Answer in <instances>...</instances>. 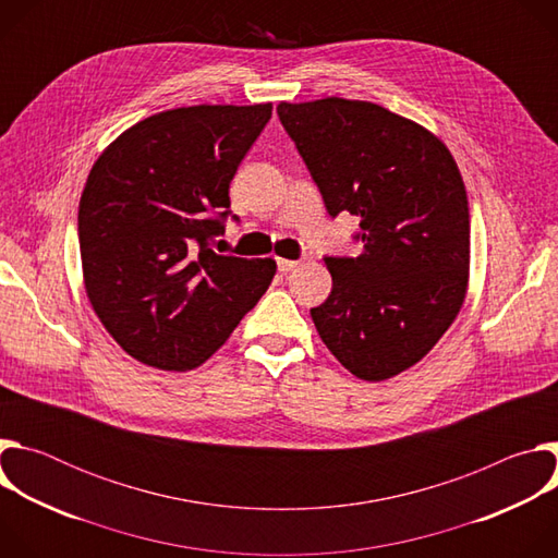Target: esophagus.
<instances>
[{
    "label": "esophagus",
    "instance_id": "34e87169",
    "mask_svg": "<svg viewBox=\"0 0 558 558\" xmlns=\"http://www.w3.org/2000/svg\"><path fill=\"white\" fill-rule=\"evenodd\" d=\"M276 263H278V271H280V274H289V271H293V269L298 267V260H287V258H278Z\"/></svg>",
    "mask_w": 558,
    "mask_h": 558
}]
</instances>
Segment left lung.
<instances>
[{"label": "left lung", "mask_w": 558, "mask_h": 558, "mask_svg": "<svg viewBox=\"0 0 558 558\" xmlns=\"http://www.w3.org/2000/svg\"><path fill=\"white\" fill-rule=\"evenodd\" d=\"M278 117L331 216H360L357 258H325L331 295L311 308L327 349L355 377L415 366L454 323L470 269L465 185L424 125L371 101L327 97Z\"/></svg>", "instance_id": "left-lung-1"}]
</instances>
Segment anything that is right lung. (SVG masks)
Wrapping results in <instances>:
<instances>
[{"instance_id": "right-lung-1", "label": "right lung", "mask_w": 558, "mask_h": 558, "mask_svg": "<svg viewBox=\"0 0 558 558\" xmlns=\"http://www.w3.org/2000/svg\"><path fill=\"white\" fill-rule=\"evenodd\" d=\"M269 119L271 104L158 112L95 161L78 201L84 284L134 360L201 366L269 289L274 258L209 250L229 214V183Z\"/></svg>"}]
</instances>
